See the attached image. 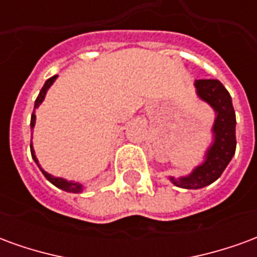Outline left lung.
<instances>
[{"mask_svg":"<svg viewBox=\"0 0 257 257\" xmlns=\"http://www.w3.org/2000/svg\"><path fill=\"white\" fill-rule=\"evenodd\" d=\"M197 95L206 101L216 112L215 123L212 128L213 143L210 146L205 161L187 176L169 178L175 186L182 189H202L220 178L228 162L235 153V111L232 107L231 96L217 79H197Z\"/></svg>","mask_w":257,"mask_h":257,"instance_id":"obj_1","label":"left lung"}]
</instances>
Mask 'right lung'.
I'll return each instance as SVG.
<instances>
[{"mask_svg": "<svg viewBox=\"0 0 257 257\" xmlns=\"http://www.w3.org/2000/svg\"><path fill=\"white\" fill-rule=\"evenodd\" d=\"M56 78H58V75H53V77H51L49 79H47V82L44 84L42 89L40 90V95H38V97L36 99L34 108H37V107L40 106L42 101H44L48 89L51 88V85L55 82V79ZM34 125H36V114H34V111H33V114H31V122H30L31 129L34 128ZM30 149H31V157H33V160L36 161V164L38 165V168H40V169H41V172L44 173V176H45V178H47L48 180L51 182V183L55 184V186H56V187H59V189L64 190V191H68V193H81V191H82V184L74 183V182H68V180H66V179H62V178H55V176H52V175H49L48 172H45V171H44V169L40 167V164H38V160H37L36 153H34V149H33V145H31V143H30Z\"/></svg>", "mask_w": 257, "mask_h": 257, "instance_id": "right-lung-1", "label": "right lung"}]
</instances>
